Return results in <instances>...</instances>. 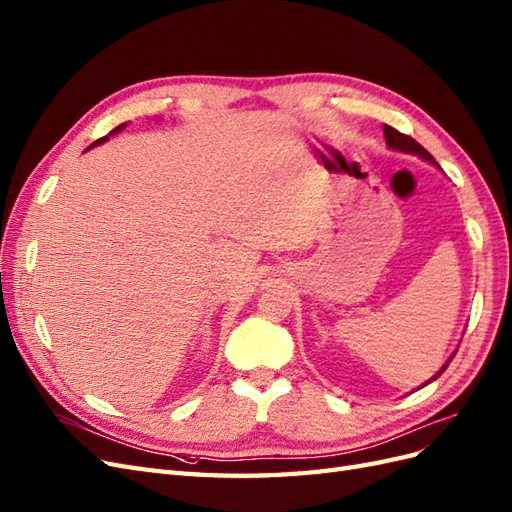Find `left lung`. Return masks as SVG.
<instances>
[{
	"mask_svg": "<svg viewBox=\"0 0 512 512\" xmlns=\"http://www.w3.org/2000/svg\"><path fill=\"white\" fill-rule=\"evenodd\" d=\"M384 137H386V145H388L390 150L405 152V154H416V156H420L422 160H427V163H431L433 167L442 169L440 165L435 163V158H433V156H431V154H429L425 148H422V145H420L416 139H412V137H407V135L399 133V130H394V128H392V126H388V124H384ZM455 354H457V349H455V352L450 354V358H448V360L442 364V369L437 371V373H435V375L429 379V382H425V384H422V386H427V384H431V382H433V379L440 377V375L446 371V367H448V364H450V360L455 358Z\"/></svg>",
	"mask_w": 512,
	"mask_h": 512,
	"instance_id": "obj_1",
	"label": "left lung"
}]
</instances>
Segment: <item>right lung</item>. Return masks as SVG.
Listing matches in <instances>:
<instances>
[{
    "label": "right lung",
    "instance_id": "right-lung-1",
    "mask_svg": "<svg viewBox=\"0 0 512 512\" xmlns=\"http://www.w3.org/2000/svg\"><path fill=\"white\" fill-rule=\"evenodd\" d=\"M124 128H126V124H120V126H115V128L111 130V133H109V135H105V137H100L98 141H94V143H92V145H90V148H87V150H92V148H96V145H100V143H105V141H107V139H109L111 135H118V133H122V130H124Z\"/></svg>",
    "mask_w": 512,
    "mask_h": 512
}]
</instances>
